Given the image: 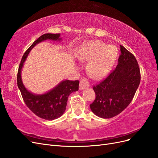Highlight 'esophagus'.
<instances>
[{"label":"esophagus","mask_w":158,"mask_h":158,"mask_svg":"<svg viewBox=\"0 0 158 158\" xmlns=\"http://www.w3.org/2000/svg\"><path fill=\"white\" fill-rule=\"evenodd\" d=\"M87 87H89V83L88 82V81L85 78H83L80 81L79 90H83Z\"/></svg>","instance_id":"34e87169"}]
</instances>
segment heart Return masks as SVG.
Segmentation results:
<instances>
[{
	"instance_id": "obj_1",
	"label": "heart",
	"mask_w": 158,
	"mask_h": 158,
	"mask_svg": "<svg viewBox=\"0 0 158 158\" xmlns=\"http://www.w3.org/2000/svg\"><path fill=\"white\" fill-rule=\"evenodd\" d=\"M76 57L82 62H88L86 72L90 77L100 79L108 75L118 57V52L100 40L86 41L79 47Z\"/></svg>"
}]
</instances>
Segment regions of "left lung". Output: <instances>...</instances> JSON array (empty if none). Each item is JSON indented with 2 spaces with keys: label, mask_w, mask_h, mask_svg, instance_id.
<instances>
[{
  "label": "left lung",
  "mask_w": 158,
  "mask_h": 158,
  "mask_svg": "<svg viewBox=\"0 0 158 158\" xmlns=\"http://www.w3.org/2000/svg\"><path fill=\"white\" fill-rule=\"evenodd\" d=\"M120 49L121 54L116 68L93 87L96 98L90 108L101 118H111L122 112L133 100L140 82L136 58L122 45Z\"/></svg>",
  "instance_id": "1"
}]
</instances>
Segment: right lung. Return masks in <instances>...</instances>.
I'll return each mask as SVG.
<instances>
[{"mask_svg": "<svg viewBox=\"0 0 158 158\" xmlns=\"http://www.w3.org/2000/svg\"><path fill=\"white\" fill-rule=\"evenodd\" d=\"M46 40H62L60 34L46 33L38 38L26 50L20 62L18 76V86L21 92L25 104L33 113L40 118L54 120L62 116L65 112L69 95L79 90V81L64 80L52 89L44 94H35L28 90L24 86L22 79V69L23 64L30 51L37 44Z\"/></svg>", "mask_w": 158, "mask_h": 158, "instance_id": "obj_1", "label": "right lung"}]
</instances>
